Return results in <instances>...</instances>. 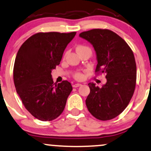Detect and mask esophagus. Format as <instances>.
Segmentation results:
<instances>
[{
  "instance_id": "esophagus-1",
  "label": "esophagus",
  "mask_w": 151,
  "mask_h": 151,
  "mask_svg": "<svg viewBox=\"0 0 151 151\" xmlns=\"http://www.w3.org/2000/svg\"><path fill=\"white\" fill-rule=\"evenodd\" d=\"M81 86V83H74V84L72 85V86H73L74 88H77V87H79V86Z\"/></svg>"
}]
</instances>
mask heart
<instances>
[{"label":"heart","instance_id":"1","mask_svg":"<svg viewBox=\"0 0 151 151\" xmlns=\"http://www.w3.org/2000/svg\"><path fill=\"white\" fill-rule=\"evenodd\" d=\"M86 48H88V47L84 46H79L77 47V50H83V49H86ZM74 77H75L77 79L81 80V79H82L83 78V74L82 73H81V72H77V73H76L75 75H74Z\"/></svg>","mask_w":151,"mask_h":151}]
</instances>
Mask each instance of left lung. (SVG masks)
I'll return each mask as SVG.
<instances>
[{
  "label": "left lung",
  "mask_w": 151,
  "mask_h": 151,
  "mask_svg": "<svg viewBox=\"0 0 151 151\" xmlns=\"http://www.w3.org/2000/svg\"><path fill=\"white\" fill-rule=\"evenodd\" d=\"M79 36L93 46L98 63L96 72L105 73L107 79L101 88L88 83L87 108L100 120L113 119L127 108L135 89L137 65L133 51L124 39L108 29H94Z\"/></svg>",
  "instance_id": "1"
}]
</instances>
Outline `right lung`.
<instances>
[{
    "instance_id": "right-lung-1",
    "label": "right lung",
    "mask_w": 151,
    "mask_h": 151,
    "mask_svg": "<svg viewBox=\"0 0 151 151\" xmlns=\"http://www.w3.org/2000/svg\"><path fill=\"white\" fill-rule=\"evenodd\" d=\"M75 35L76 32L37 33L18 50L13 70L14 86L27 110L39 120H53L64 110L72 86L68 81L53 83L51 72Z\"/></svg>"
}]
</instances>
